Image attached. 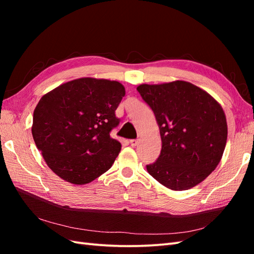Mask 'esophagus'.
I'll use <instances>...</instances> for the list:
<instances>
[{"label":"esophagus","mask_w":254,"mask_h":254,"mask_svg":"<svg viewBox=\"0 0 254 254\" xmlns=\"http://www.w3.org/2000/svg\"><path fill=\"white\" fill-rule=\"evenodd\" d=\"M137 143H139V140H130V145H131L132 147H134V146H136Z\"/></svg>","instance_id":"1"}]
</instances>
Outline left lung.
I'll return each instance as SVG.
<instances>
[{"label": "left lung", "mask_w": 254, "mask_h": 254, "mask_svg": "<svg viewBox=\"0 0 254 254\" xmlns=\"http://www.w3.org/2000/svg\"><path fill=\"white\" fill-rule=\"evenodd\" d=\"M160 129L162 149L146 165L158 182L173 190L194 188L209 176L224 153L228 126L220 104L195 84L176 80L136 88Z\"/></svg>", "instance_id": "left-lung-1"}]
</instances>
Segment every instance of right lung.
<instances>
[{
    "mask_svg": "<svg viewBox=\"0 0 254 254\" xmlns=\"http://www.w3.org/2000/svg\"><path fill=\"white\" fill-rule=\"evenodd\" d=\"M125 96L119 81L83 77L44 94L36 106L32 133L48 166L72 184L90 183L106 173L122 145L110 131Z\"/></svg>",
    "mask_w": 254,
    "mask_h": 254,
    "instance_id": "1",
    "label": "right lung"
}]
</instances>
